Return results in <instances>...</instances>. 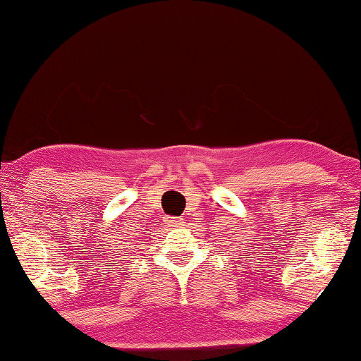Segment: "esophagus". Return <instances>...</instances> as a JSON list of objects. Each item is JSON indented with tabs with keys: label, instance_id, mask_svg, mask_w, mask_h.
Instances as JSON below:
<instances>
[{
	"label": "esophagus",
	"instance_id": "1",
	"mask_svg": "<svg viewBox=\"0 0 361 361\" xmlns=\"http://www.w3.org/2000/svg\"><path fill=\"white\" fill-rule=\"evenodd\" d=\"M167 224H169V226H177V224H180V219L169 217V219H167Z\"/></svg>",
	"mask_w": 361,
	"mask_h": 361
}]
</instances>
